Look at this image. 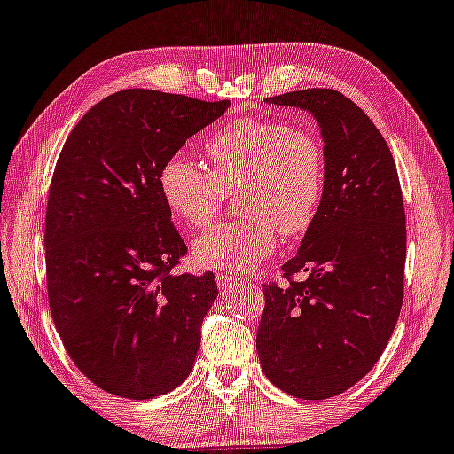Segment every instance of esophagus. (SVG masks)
<instances>
[{"label":"esophagus","mask_w":454,"mask_h":454,"mask_svg":"<svg viewBox=\"0 0 454 454\" xmlns=\"http://www.w3.org/2000/svg\"><path fill=\"white\" fill-rule=\"evenodd\" d=\"M215 280H217V286H220L222 291H231L240 283L237 277H228V274H217Z\"/></svg>","instance_id":"1"}]
</instances>
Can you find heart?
Masks as SVG:
<instances>
[{"mask_svg": "<svg viewBox=\"0 0 454 454\" xmlns=\"http://www.w3.org/2000/svg\"><path fill=\"white\" fill-rule=\"evenodd\" d=\"M211 165L171 157L159 174L160 197L186 231H203L239 194L243 220L222 223L192 245L199 268L247 272L274 254L278 232L300 237L317 220L325 194L318 137L277 119H239L205 146Z\"/></svg>", "mask_w": 454, "mask_h": 454, "instance_id": "b5f03b06", "label": "heart"}]
</instances>
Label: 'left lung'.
Segmentation results:
<instances>
[{
	"label": "left lung",
	"mask_w": 454,
	"mask_h": 454,
	"mask_svg": "<svg viewBox=\"0 0 454 454\" xmlns=\"http://www.w3.org/2000/svg\"><path fill=\"white\" fill-rule=\"evenodd\" d=\"M317 117L325 140V194L285 283H266L257 329L262 371L303 400L343 394L375 366L404 295L406 215L387 142L341 91L272 96ZM306 273L295 281V273Z\"/></svg>",
	"instance_id": "1"
}]
</instances>
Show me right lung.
<instances>
[{
  "mask_svg": "<svg viewBox=\"0 0 454 454\" xmlns=\"http://www.w3.org/2000/svg\"><path fill=\"white\" fill-rule=\"evenodd\" d=\"M231 106L154 90L106 96L68 134L45 209L48 301L65 349L108 394L148 400L191 375L214 272L174 274L188 247L163 165Z\"/></svg>",
  "mask_w": 454,
  "mask_h": 454,
  "instance_id": "right-lung-1",
  "label": "right lung"
}]
</instances>
